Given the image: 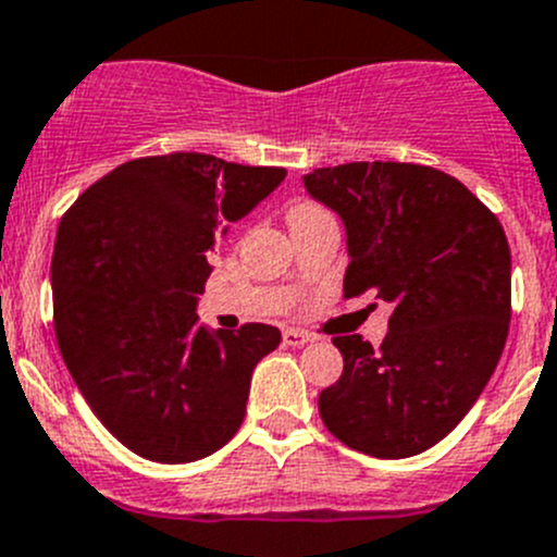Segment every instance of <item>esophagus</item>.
Listing matches in <instances>:
<instances>
[{
  "label": "esophagus",
  "instance_id": "34e87169",
  "mask_svg": "<svg viewBox=\"0 0 557 557\" xmlns=\"http://www.w3.org/2000/svg\"><path fill=\"white\" fill-rule=\"evenodd\" d=\"M312 334L310 332H301V329H285L283 332V343L290 345V348H299V345L312 343Z\"/></svg>",
  "mask_w": 557,
  "mask_h": 557
}]
</instances>
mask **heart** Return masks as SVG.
I'll return each instance as SVG.
<instances>
[{"mask_svg":"<svg viewBox=\"0 0 557 557\" xmlns=\"http://www.w3.org/2000/svg\"><path fill=\"white\" fill-rule=\"evenodd\" d=\"M315 203H296L294 209H290V214L288 218H294V214H307V212H315Z\"/></svg>","mask_w":557,"mask_h":557,"instance_id":"heart-1","label":"heart"}]
</instances>
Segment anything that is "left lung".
Masks as SVG:
<instances>
[{"mask_svg":"<svg viewBox=\"0 0 557 557\" xmlns=\"http://www.w3.org/2000/svg\"><path fill=\"white\" fill-rule=\"evenodd\" d=\"M305 187L345 223V299L372 294L392 310L381 348L359 334L332 339L345 367L318 397L323 424L361 455H419L462 422L504 354V225L462 182L430 165L345 163L315 169Z\"/></svg>","mask_w":557,"mask_h":557,"instance_id":"left-lung-1","label":"left lung"}]
</instances>
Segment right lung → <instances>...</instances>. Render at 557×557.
Masks as SVG:
<instances>
[{"label":"right lung","mask_w":557,"mask_h":557,"mask_svg":"<svg viewBox=\"0 0 557 557\" xmlns=\"http://www.w3.org/2000/svg\"><path fill=\"white\" fill-rule=\"evenodd\" d=\"M285 169L174 152L122 163L62 214L51 258L59 350L108 433L180 466L228 444L280 329L198 326L212 250Z\"/></svg>","instance_id":"right-lung-1"}]
</instances>
